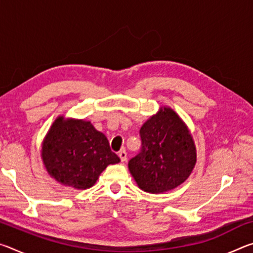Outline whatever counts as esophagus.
<instances>
[{"instance_id":"1","label":"esophagus","mask_w":253,"mask_h":253,"mask_svg":"<svg viewBox=\"0 0 253 253\" xmlns=\"http://www.w3.org/2000/svg\"><path fill=\"white\" fill-rule=\"evenodd\" d=\"M118 156H119V158H121L122 162H125L126 158H127V153H126L125 149H122V151L118 153Z\"/></svg>"}]
</instances>
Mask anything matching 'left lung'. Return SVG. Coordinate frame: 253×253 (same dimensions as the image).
<instances>
[{"mask_svg":"<svg viewBox=\"0 0 253 253\" xmlns=\"http://www.w3.org/2000/svg\"><path fill=\"white\" fill-rule=\"evenodd\" d=\"M139 134L142 151L128 169L140 190L160 194L185 182L196 164V147L183 119L169 107H161Z\"/></svg>","mask_w":253,"mask_h":253,"instance_id":"left-lung-1","label":"left lung"}]
</instances>
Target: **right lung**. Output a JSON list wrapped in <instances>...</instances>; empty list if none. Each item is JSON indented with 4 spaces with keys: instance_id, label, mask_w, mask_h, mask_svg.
<instances>
[{
    "instance_id": "1",
    "label": "right lung",
    "mask_w": 253,
    "mask_h": 253,
    "mask_svg": "<svg viewBox=\"0 0 253 253\" xmlns=\"http://www.w3.org/2000/svg\"><path fill=\"white\" fill-rule=\"evenodd\" d=\"M46 172L55 181L76 190L95 185L102 170L121 162L108 139L84 119L59 116L46 132L41 147Z\"/></svg>"
}]
</instances>
